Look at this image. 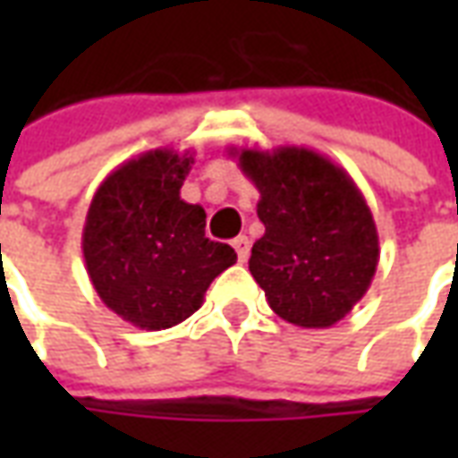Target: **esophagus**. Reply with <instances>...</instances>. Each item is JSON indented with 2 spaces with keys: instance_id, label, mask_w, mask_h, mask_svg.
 Returning a JSON list of instances; mask_svg holds the SVG:
<instances>
[{
  "instance_id": "34e87169",
  "label": "esophagus",
  "mask_w": 458,
  "mask_h": 458,
  "mask_svg": "<svg viewBox=\"0 0 458 458\" xmlns=\"http://www.w3.org/2000/svg\"><path fill=\"white\" fill-rule=\"evenodd\" d=\"M233 248L238 252L240 262H248L250 258V238L248 235H238V238L233 240Z\"/></svg>"
}]
</instances>
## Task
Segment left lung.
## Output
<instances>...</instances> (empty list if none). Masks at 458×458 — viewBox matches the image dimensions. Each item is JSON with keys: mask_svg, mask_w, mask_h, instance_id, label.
<instances>
[{"mask_svg": "<svg viewBox=\"0 0 458 458\" xmlns=\"http://www.w3.org/2000/svg\"><path fill=\"white\" fill-rule=\"evenodd\" d=\"M259 191L265 235L250 272L272 311L301 328L338 324L365 297L380 240L365 196L344 166L307 147H230Z\"/></svg>", "mask_w": 458, "mask_h": 458, "instance_id": "obj_1", "label": "left lung"}]
</instances>
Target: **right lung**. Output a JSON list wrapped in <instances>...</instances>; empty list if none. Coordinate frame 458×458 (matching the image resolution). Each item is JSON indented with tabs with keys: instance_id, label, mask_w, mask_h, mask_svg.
<instances>
[{
	"instance_id": "1",
	"label": "right lung",
	"mask_w": 458,
	"mask_h": 458,
	"mask_svg": "<svg viewBox=\"0 0 458 458\" xmlns=\"http://www.w3.org/2000/svg\"><path fill=\"white\" fill-rule=\"evenodd\" d=\"M193 151H144L107 174L83 225L88 277L127 324L161 331L199 311L235 250L206 238V210L181 199Z\"/></svg>"
}]
</instances>
